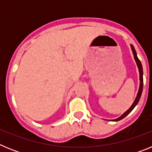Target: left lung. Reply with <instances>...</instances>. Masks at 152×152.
I'll return each mask as SVG.
<instances>
[{"instance_id":"obj_1","label":"left lung","mask_w":152,"mask_h":152,"mask_svg":"<svg viewBox=\"0 0 152 152\" xmlns=\"http://www.w3.org/2000/svg\"><path fill=\"white\" fill-rule=\"evenodd\" d=\"M131 48H132V52H133V55H134V58H135V61H136V64H137V66L139 68V80H140V85H139V92L137 94V96L135 97V101L133 102L132 103V105L131 106L129 109L128 110L125 112L120 117L117 118L116 119H113V121H119V120H121L122 119L126 117L130 112H131L134 108H135V106L137 105V103H139V100H140V97H141V95H142V89H143V70H142V65L141 64V61L137 57V54H136V52H135V49L134 48V46L132 45H131Z\"/></svg>"}]
</instances>
